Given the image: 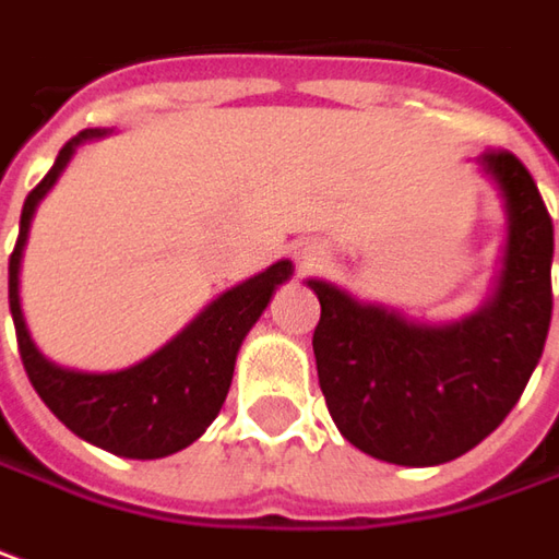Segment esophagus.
Wrapping results in <instances>:
<instances>
[{
  "mask_svg": "<svg viewBox=\"0 0 559 559\" xmlns=\"http://www.w3.org/2000/svg\"><path fill=\"white\" fill-rule=\"evenodd\" d=\"M313 261H317V254H305V264H308V267H311Z\"/></svg>",
  "mask_w": 559,
  "mask_h": 559,
  "instance_id": "esophagus-1",
  "label": "esophagus"
}]
</instances>
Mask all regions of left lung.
Listing matches in <instances>:
<instances>
[{
	"mask_svg": "<svg viewBox=\"0 0 559 559\" xmlns=\"http://www.w3.org/2000/svg\"><path fill=\"white\" fill-rule=\"evenodd\" d=\"M507 214L498 286L454 323H417L308 280L320 298L317 376L338 432L376 461L436 466L466 454L513 411L550 330L554 224L523 162L488 148Z\"/></svg>",
	"mask_w": 559,
	"mask_h": 559,
	"instance_id": "1",
	"label": "left lung"
}]
</instances>
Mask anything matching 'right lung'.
<instances>
[{"label": "right lung", "instance_id": "right-lung-1", "mask_svg": "<svg viewBox=\"0 0 559 559\" xmlns=\"http://www.w3.org/2000/svg\"><path fill=\"white\" fill-rule=\"evenodd\" d=\"M108 130H83L64 142L52 170L39 180L21 211L17 246L9 258V308L17 348L36 395L74 436L118 457L155 461L189 448L224 407L236 355L248 330L270 305L276 286L292 276V261H276L264 273L214 298L183 333L140 364L118 373H83L58 367L33 345L21 311V258L31 236L36 204L46 199L76 145L98 140Z\"/></svg>", "mask_w": 559, "mask_h": 559}]
</instances>
